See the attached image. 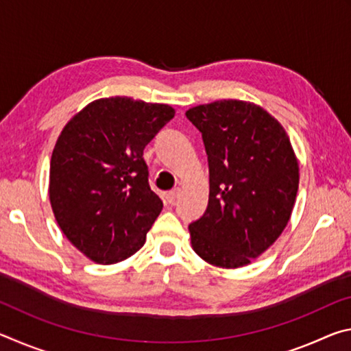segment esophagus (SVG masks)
Listing matches in <instances>:
<instances>
[{
  "label": "esophagus",
  "instance_id": "1",
  "mask_svg": "<svg viewBox=\"0 0 351 351\" xmlns=\"http://www.w3.org/2000/svg\"><path fill=\"white\" fill-rule=\"evenodd\" d=\"M180 195H181V189L176 187V189L171 190V192H169L167 195H165V199H167L169 204H175V201L180 198Z\"/></svg>",
  "mask_w": 351,
  "mask_h": 351
}]
</instances>
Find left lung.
<instances>
[{"instance_id": "1", "label": "left lung", "mask_w": 351, "mask_h": 351, "mask_svg": "<svg viewBox=\"0 0 351 351\" xmlns=\"http://www.w3.org/2000/svg\"><path fill=\"white\" fill-rule=\"evenodd\" d=\"M203 134L209 161V204L190 223L193 251L235 269L274 243L291 218L299 162L280 122L245 100H217L186 111Z\"/></svg>"}]
</instances>
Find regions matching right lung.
I'll use <instances>...</instances> for the list:
<instances>
[{
  "instance_id": "right-lung-1",
  "label": "right lung",
  "mask_w": 351,
  "mask_h": 351,
  "mask_svg": "<svg viewBox=\"0 0 351 351\" xmlns=\"http://www.w3.org/2000/svg\"><path fill=\"white\" fill-rule=\"evenodd\" d=\"M175 110L130 97L97 99L56 142L49 170L52 212L66 239L100 265L132 257L162 210L148 186L145 145Z\"/></svg>"
}]
</instances>
